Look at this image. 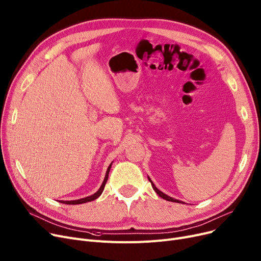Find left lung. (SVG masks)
<instances>
[{"label":"left lung","instance_id":"left-lung-1","mask_svg":"<svg viewBox=\"0 0 261 261\" xmlns=\"http://www.w3.org/2000/svg\"><path fill=\"white\" fill-rule=\"evenodd\" d=\"M148 180L150 181V183H151V185H152V188H153V190L155 191V193L162 198V199H164V200H166V201H171V202H175V203H183L182 201H180V200H176V199H174V198H171V197H169V196H167V195H165L164 193H162V191L160 190V189H158L156 188V186L153 184V182L151 181V179H150V177L148 176Z\"/></svg>","mask_w":261,"mask_h":261}]
</instances>
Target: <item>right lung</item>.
Returning a JSON list of instances; mask_svg holds the SVG:
<instances>
[{"instance_id": "add662e5", "label": "right lung", "mask_w": 261, "mask_h": 261, "mask_svg": "<svg viewBox=\"0 0 261 261\" xmlns=\"http://www.w3.org/2000/svg\"><path fill=\"white\" fill-rule=\"evenodd\" d=\"M111 166H112V163L110 164L108 169H107V172H106V175H105V179H103V182L101 184V186L99 187V189L96 191L95 194L89 196V197H86V198H82V199H79V200H73V201H60L61 203H64V204H72V205H76V204H82V203H87V202H91V201H94L97 199L101 194L102 191L105 189V185L108 181V177H109V172H110V169H111Z\"/></svg>"}]
</instances>
